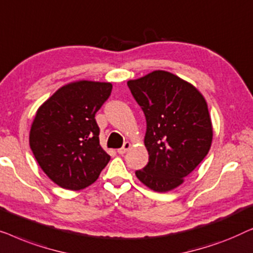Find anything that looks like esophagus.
I'll list each match as a JSON object with an SVG mask.
<instances>
[{"label":"esophagus","instance_id":"34e87169","mask_svg":"<svg viewBox=\"0 0 253 253\" xmlns=\"http://www.w3.org/2000/svg\"><path fill=\"white\" fill-rule=\"evenodd\" d=\"M130 143L129 142H125V143H124V145H123V148H120V149H118V154L119 155H124V154H126V152L128 151V149L130 148Z\"/></svg>","mask_w":253,"mask_h":253}]
</instances>
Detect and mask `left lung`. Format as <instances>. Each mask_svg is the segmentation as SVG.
<instances>
[{"mask_svg":"<svg viewBox=\"0 0 253 253\" xmlns=\"http://www.w3.org/2000/svg\"><path fill=\"white\" fill-rule=\"evenodd\" d=\"M127 86L147 120L149 163L135 174L150 189L166 193L179 187L211 148L208 104L193 84L166 71L129 80Z\"/></svg>","mask_w":253,"mask_h":253,"instance_id":"1","label":"left lung"}]
</instances>
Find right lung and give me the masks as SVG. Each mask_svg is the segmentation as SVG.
Returning a JSON list of instances; mask_svg holds the SVG:
<instances>
[{
  "mask_svg": "<svg viewBox=\"0 0 253 253\" xmlns=\"http://www.w3.org/2000/svg\"><path fill=\"white\" fill-rule=\"evenodd\" d=\"M111 90L110 83L76 81L59 88L37 111L30 147L42 170L64 189L90 186L108 165L95 115Z\"/></svg>",
  "mask_w": 253,
  "mask_h": 253,
  "instance_id": "add662e5",
  "label": "right lung"
}]
</instances>
